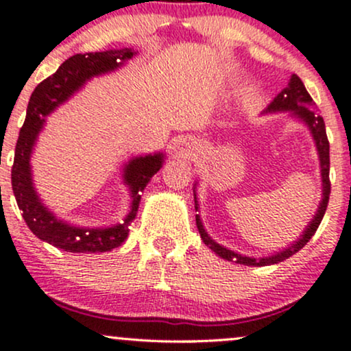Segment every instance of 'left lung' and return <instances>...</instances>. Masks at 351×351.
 <instances>
[{"instance_id":"1","label":"left lung","mask_w":351,"mask_h":351,"mask_svg":"<svg viewBox=\"0 0 351 351\" xmlns=\"http://www.w3.org/2000/svg\"><path fill=\"white\" fill-rule=\"evenodd\" d=\"M291 110L293 115L299 117L302 122L310 128V134H312L313 140H315L318 158H320V168H322V201L320 206L317 209V215L313 216V219L310 221L307 229L304 231V234L299 237V241H295L291 247L284 249V251L272 254V256L267 257H247L243 256V254H237L234 251H229V249L224 247V245L215 243L211 237L208 236V232L204 231L203 223H201L199 215H196V226H198V231L201 237H203V243L208 245L211 251H215L217 256L223 257L226 261H232V263L244 264V265H271V264H279L282 261L289 259V257L293 256L295 252H299L305 244L312 239V236L315 234L317 228L320 226L322 219H324L325 211H327V204L330 198V143L327 138V132H325V122L322 119V115L315 110V102H313L310 94L305 88L304 82H302L299 75L293 74L291 77V82L289 86L277 95L276 99L272 100L271 106L265 108V112H284ZM195 203L196 209H198V201H196L195 195Z\"/></svg>"}]
</instances>
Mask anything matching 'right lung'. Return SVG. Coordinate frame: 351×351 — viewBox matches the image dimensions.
I'll return each mask as SVG.
<instances>
[{"instance_id": "obj_1", "label": "right lung", "mask_w": 351, "mask_h": 351, "mask_svg": "<svg viewBox=\"0 0 351 351\" xmlns=\"http://www.w3.org/2000/svg\"><path fill=\"white\" fill-rule=\"evenodd\" d=\"M135 51L110 49L104 52H86L75 54L64 60L60 67L51 77L44 79L34 88L27 104L26 120L19 132L18 143L14 150V163L11 168V184L18 208L23 211V217L27 228L41 241H46L66 252H107L122 245L128 236V226L135 219L138 211L140 198L145 186L152 176L162 168L163 153L136 156L125 165L123 178L130 188L132 206L123 223L112 228H79L64 223L56 217L39 199L31 176V153L38 140L39 132L56 107L66 102L72 94L79 90L88 79L95 75L115 71L125 60L132 59Z\"/></svg>"}]
</instances>
